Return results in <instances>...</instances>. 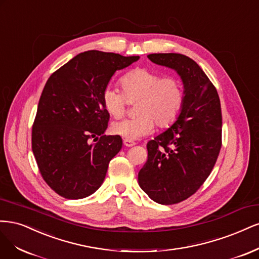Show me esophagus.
Segmentation results:
<instances>
[{
	"label": "esophagus",
	"instance_id": "esophagus-1",
	"mask_svg": "<svg viewBox=\"0 0 259 259\" xmlns=\"http://www.w3.org/2000/svg\"><path fill=\"white\" fill-rule=\"evenodd\" d=\"M123 145L127 146V147H131L133 145H136V143H135V142L130 141V140H123Z\"/></svg>",
	"mask_w": 259,
	"mask_h": 259
}]
</instances>
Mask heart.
<instances>
[{"instance_id":"1","label":"heart","mask_w":259,"mask_h":259,"mask_svg":"<svg viewBox=\"0 0 259 259\" xmlns=\"http://www.w3.org/2000/svg\"><path fill=\"white\" fill-rule=\"evenodd\" d=\"M122 93L107 87L102 94L105 111L114 118L126 113L128 103H135L138 117L113 122L112 133L126 140L152 135L155 126L169 128L177 120L184 102V90L174 76L162 75L147 68H136L120 79Z\"/></svg>"}]
</instances>
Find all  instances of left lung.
Segmentation results:
<instances>
[{
    "label": "left lung",
    "mask_w": 259,
    "mask_h": 259,
    "mask_svg": "<svg viewBox=\"0 0 259 259\" xmlns=\"http://www.w3.org/2000/svg\"><path fill=\"white\" fill-rule=\"evenodd\" d=\"M152 62L178 72L184 102L172 126L147 143L139 185L160 204L194 195L210 175L222 147V108L218 90L202 69L181 54H151Z\"/></svg>",
    "instance_id": "1"
}]
</instances>
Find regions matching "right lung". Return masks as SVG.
I'll list each match as a JSON object with an SVG mask.
<instances>
[{
	"mask_svg": "<svg viewBox=\"0 0 259 259\" xmlns=\"http://www.w3.org/2000/svg\"><path fill=\"white\" fill-rule=\"evenodd\" d=\"M139 58L88 51L46 81L32 127V151L41 177L59 196L82 199L102 185L108 163L122 146L119 136L103 135L110 114L102 94L116 71Z\"/></svg>",
	"mask_w": 259,
	"mask_h": 259,
	"instance_id": "right-lung-1",
	"label": "right lung"
}]
</instances>
